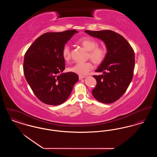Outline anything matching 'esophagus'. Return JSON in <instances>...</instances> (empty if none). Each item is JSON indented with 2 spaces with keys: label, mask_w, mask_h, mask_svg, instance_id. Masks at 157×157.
<instances>
[{
  "label": "esophagus",
  "mask_w": 157,
  "mask_h": 157,
  "mask_svg": "<svg viewBox=\"0 0 157 157\" xmlns=\"http://www.w3.org/2000/svg\"><path fill=\"white\" fill-rule=\"evenodd\" d=\"M86 76H81V75H79V79L81 80V79H82L83 78H85Z\"/></svg>",
  "instance_id": "1"
}]
</instances>
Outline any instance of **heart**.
<instances>
[{
  "instance_id": "obj_1",
  "label": "heart",
  "mask_w": 157,
  "mask_h": 157,
  "mask_svg": "<svg viewBox=\"0 0 157 157\" xmlns=\"http://www.w3.org/2000/svg\"><path fill=\"white\" fill-rule=\"evenodd\" d=\"M78 43L88 51V57L94 63L99 64L104 60L106 55L107 50L102 46H98L97 40L92 37H82L78 40ZM62 54L63 59L68 60L71 58V51L68 45H65L63 47ZM93 68V65L91 62H78L69 68V70L75 74L81 76H85L88 74L90 71Z\"/></svg>"
}]
</instances>
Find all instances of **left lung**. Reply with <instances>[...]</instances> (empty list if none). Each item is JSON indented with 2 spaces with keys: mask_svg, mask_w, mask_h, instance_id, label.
Here are the masks:
<instances>
[{
  "mask_svg": "<svg viewBox=\"0 0 157 157\" xmlns=\"http://www.w3.org/2000/svg\"><path fill=\"white\" fill-rule=\"evenodd\" d=\"M85 32L102 40L107 49L105 59L95 71L103 74L93 76L97 84L92 90V95L100 102H114L123 95L132 79L134 50L124 37L112 30H86Z\"/></svg>",
  "mask_w": 157,
  "mask_h": 157,
  "instance_id": "1",
  "label": "left lung"
}]
</instances>
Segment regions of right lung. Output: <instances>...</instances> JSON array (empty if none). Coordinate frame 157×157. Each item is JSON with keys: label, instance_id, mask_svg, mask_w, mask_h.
Returning a JSON list of instances; mask_svg holds the SVG:
<instances>
[{"label": "right lung", "instance_id": "right-lung-1", "mask_svg": "<svg viewBox=\"0 0 157 157\" xmlns=\"http://www.w3.org/2000/svg\"><path fill=\"white\" fill-rule=\"evenodd\" d=\"M78 32L67 30L46 33L37 37L25 53V78L36 97L46 104H63L79 79L74 72L59 73L65 69L63 47Z\"/></svg>", "mask_w": 157, "mask_h": 157}]
</instances>
